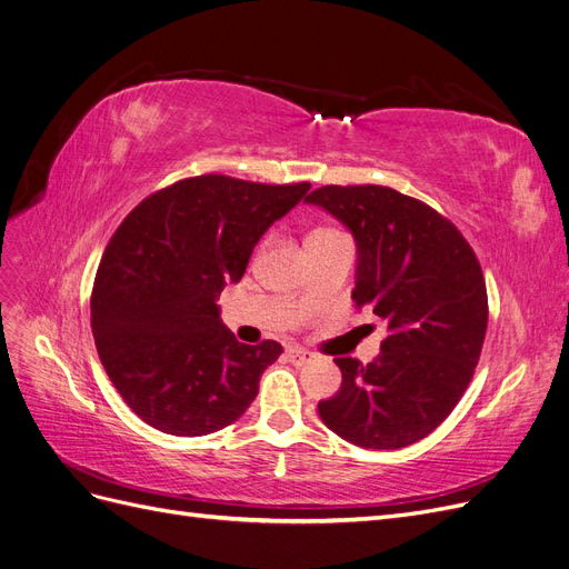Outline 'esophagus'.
I'll return each instance as SVG.
<instances>
[{"label": "esophagus", "instance_id": "1", "mask_svg": "<svg viewBox=\"0 0 569 569\" xmlns=\"http://www.w3.org/2000/svg\"><path fill=\"white\" fill-rule=\"evenodd\" d=\"M287 355H289V359H291L293 363H306V361H310V359H312V352H308L306 348H299V346L289 348V350H287Z\"/></svg>", "mask_w": 569, "mask_h": 569}]
</instances>
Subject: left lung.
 I'll return each instance as SVG.
<instances>
[{
	"label": "left lung",
	"instance_id": "obj_1",
	"mask_svg": "<svg viewBox=\"0 0 569 569\" xmlns=\"http://www.w3.org/2000/svg\"><path fill=\"white\" fill-rule=\"evenodd\" d=\"M306 202L352 233V301L388 322L373 361L333 359L343 382L317 411L355 446H411L450 416L479 363L488 329L479 259L446 217L388 187H322Z\"/></svg>",
	"mask_w": 569,
	"mask_h": 569
}]
</instances>
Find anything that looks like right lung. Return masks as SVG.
I'll return each instance as SVG.
<instances>
[{
    "label": "right lung",
    "mask_w": 569,
    "mask_h": 569,
    "mask_svg": "<svg viewBox=\"0 0 569 569\" xmlns=\"http://www.w3.org/2000/svg\"><path fill=\"white\" fill-rule=\"evenodd\" d=\"M310 184H254L223 174L181 179L142 200L111 236L90 299L102 367L153 429L206 437L236 422L278 340L244 346L217 299L240 282L257 242Z\"/></svg>",
    "instance_id": "right-lung-1"
}]
</instances>
